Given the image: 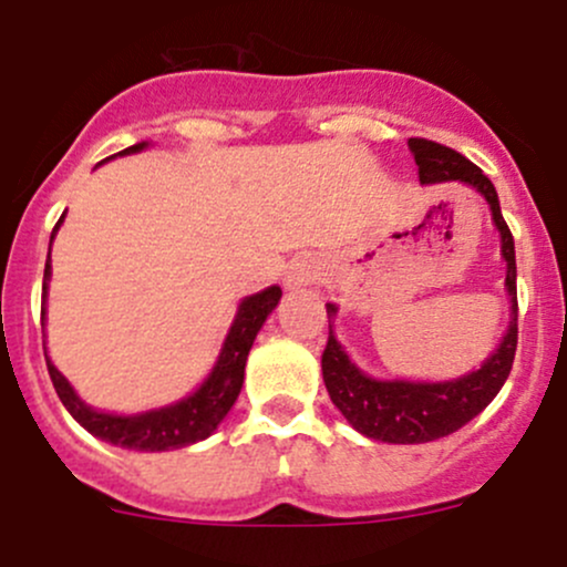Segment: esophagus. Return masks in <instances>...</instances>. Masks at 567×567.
<instances>
[{"label": "esophagus", "instance_id": "34e87169", "mask_svg": "<svg viewBox=\"0 0 567 567\" xmlns=\"http://www.w3.org/2000/svg\"><path fill=\"white\" fill-rule=\"evenodd\" d=\"M318 274H321V262H318V257L301 255L293 260V266H290L288 279H285V282H288V288H299V285L312 282Z\"/></svg>", "mask_w": 567, "mask_h": 567}]
</instances>
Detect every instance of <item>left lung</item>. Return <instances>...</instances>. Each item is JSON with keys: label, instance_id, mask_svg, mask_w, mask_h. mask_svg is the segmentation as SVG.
Segmentation results:
<instances>
[{"label": "left lung", "instance_id": "1", "mask_svg": "<svg viewBox=\"0 0 567 567\" xmlns=\"http://www.w3.org/2000/svg\"><path fill=\"white\" fill-rule=\"evenodd\" d=\"M410 152L415 157L421 185L463 183L480 190L482 199L491 205L493 224L502 235V257L507 260V293H509V329L498 349L482 362L480 371H471L449 382H406V379H371L362 373L329 323L327 349L321 354L323 384L332 404L343 412L346 421L360 435L382 443H430L457 432L460 426L480 415L513 371L515 346H518V290H515V240L498 207V194L480 166L449 146L410 137ZM338 307L327 305V316H334Z\"/></svg>", "mask_w": 567, "mask_h": 567}]
</instances>
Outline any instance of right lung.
Returning <instances> with one entry per match:
<instances>
[{"label": "right lung", "mask_w": 567, "mask_h": 567, "mask_svg": "<svg viewBox=\"0 0 567 567\" xmlns=\"http://www.w3.org/2000/svg\"><path fill=\"white\" fill-rule=\"evenodd\" d=\"M144 146L146 144H135L130 146V150L118 152V155L141 152ZM60 224H63V216L54 224L52 238L54 233H58ZM49 251H52V240H49ZM49 277H52V266L47 262V268H43V321H47ZM279 296H282V290H279L277 285H271V288L260 290V293L255 296H246V299L240 301L238 316H235L233 327H229L227 340H224L221 354H218L210 377L199 384L196 393L177 401V404L141 412V415H113V412H99L93 410V406H87L85 401L74 393L69 379H65L47 357L49 377H52V384L54 390H58L65 410L74 415V421L80 423V426H85L93 437H99V441H107L121 449H135V452H168V449L190 446V443H199L205 441V437H210L213 432H216L218 423L224 421V415L233 410L235 399H238L240 388H244L246 357H249L251 343H255L257 332H260V327L266 323V318L271 316L274 307L279 305ZM43 354H47V349H43Z\"/></svg>", "instance_id": "right-lung-1"}]
</instances>
